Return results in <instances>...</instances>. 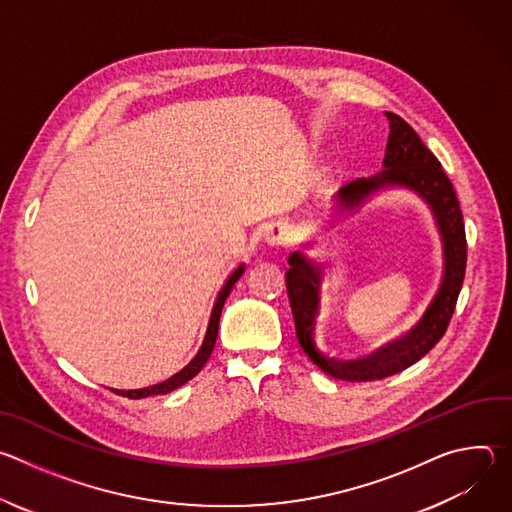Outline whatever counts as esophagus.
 Wrapping results in <instances>:
<instances>
[{
    "label": "esophagus",
    "instance_id": "obj_1",
    "mask_svg": "<svg viewBox=\"0 0 512 512\" xmlns=\"http://www.w3.org/2000/svg\"><path fill=\"white\" fill-rule=\"evenodd\" d=\"M265 241L271 245V247H285L289 245L291 241V227L283 221H277V223H271L265 231Z\"/></svg>",
    "mask_w": 512,
    "mask_h": 512
}]
</instances>
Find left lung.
<instances>
[{"label":"left lung","mask_w":512,"mask_h":512,"mask_svg":"<svg viewBox=\"0 0 512 512\" xmlns=\"http://www.w3.org/2000/svg\"><path fill=\"white\" fill-rule=\"evenodd\" d=\"M389 121V141L385 170L373 178H356L338 190L336 202L342 208H356L373 192L385 186H405L415 190L433 210L444 241V279L423 320L403 338L383 346L371 356L356 360H334L320 354L314 344V320L318 314V287L322 267L308 261L302 253L289 255L287 294L296 334L310 356L328 377L348 383L381 381L405 371L423 358L448 330L466 273V231L456 190L437 160L415 133V129L395 113H385Z\"/></svg>","instance_id":"1"}]
</instances>
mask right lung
Listing matches in <instances>:
<instances>
[{
	"mask_svg": "<svg viewBox=\"0 0 512 512\" xmlns=\"http://www.w3.org/2000/svg\"><path fill=\"white\" fill-rule=\"evenodd\" d=\"M245 271V265L237 267L235 273L227 279L225 287L221 289V294H218L216 298V304L212 308V316H210V322H208V330H206V336H204V342H202V348L198 350V354L194 356V360L188 364L186 369H182L178 375H174L172 379L160 383V385H154V387H148V389H139V391H115L117 395H123L127 399H143V397H152V395H166L178 387H182L184 383H188L192 377H196L200 373V369L206 364L212 348H214V342H216V334H218V320H221V312H223V306H225V300L229 298L233 285L237 283V279L243 275Z\"/></svg>",
	"mask_w": 512,
	"mask_h": 512,
	"instance_id": "add662e5",
	"label": "right lung"
}]
</instances>
